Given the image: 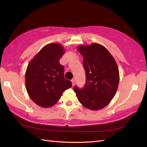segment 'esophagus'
<instances>
[{"instance_id": "1", "label": "esophagus", "mask_w": 147, "mask_h": 147, "mask_svg": "<svg viewBox=\"0 0 147 147\" xmlns=\"http://www.w3.org/2000/svg\"><path fill=\"white\" fill-rule=\"evenodd\" d=\"M71 82H72V86H74L75 84V79H72V80H71Z\"/></svg>"}]
</instances>
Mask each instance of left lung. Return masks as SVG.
<instances>
[{
	"label": "left lung",
	"instance_id": "obj_1",
	"mask_svg": "<svg viewBox=\"0 0 147 147\" xmlns=\"http://www.w3.org/2000/svg\"><path fill=\"white\" fill-rule=\"evenodd\" d=\"M78 51L83 57L86 83L82 89L75 86L74 91L84 107L100 110L110 103L118 89L119 75L117 63L107 49L98 43L79 45Z\"/></svg>",
	"mask_w": 147,
	"mask_h": 147
}]
</instances>
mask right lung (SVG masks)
I'll return each mask as SVG.
<instances>
[{
    "instance_id": "obj_1",
    "label": "right lung",
    "mask_w": 147,
    "mask_h": 147,
    "mask_svg": "<svg viewBox=\"0 0 147 147\" xmlns=\"http://www.w3.org/2000/svg\"><path fill=\"white\" fill-rule=\"evenodd\" d=\"M65 50L59 43L44 47L30 61L25 75L29 97L40 107L48 108L57 103L72 82L64 77V67L59 63Z\"/></svg>"
}]
</instances>
